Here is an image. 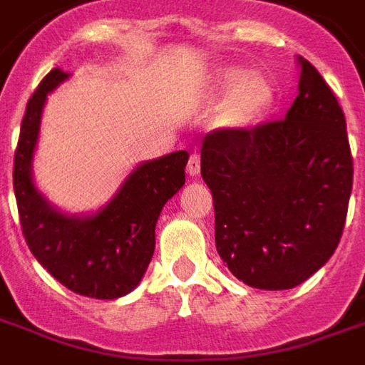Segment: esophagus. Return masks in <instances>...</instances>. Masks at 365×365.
<instances>
[{
  "label": "esophagus",
  "instance_id": "34e87169",
  "mask_svg": "<svg viewBox=\"0 0 365 365\" xmlns=\"http://www.w3.org/2000/svg\"><path fill=\"white\" fill-rule=\"evenodd\" d=\"M200 172H201V158L197 152H193V154L190 156V162H187V174H190L191 178H195Z\"/></svg>",
  "mask_w": 365,
  "mask_h": 365
}]
</instances>
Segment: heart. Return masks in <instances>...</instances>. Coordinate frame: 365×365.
Masks as SVG:
<instances>
[{
    "mask_svg": "<svg viewBox=\"0 0 365 365\" xmlns=\"http://www.w3.org/2000/svg\"><path fill=\"white\" fill-rule=\"evenodd\" d=\"M217 91H231L227 94L219 120L231 128L251 126L264 116L274 101V88L271 81L259 73L245 75L243 68L229 67L215 78Z\"/></svg>",
    "mask_w": 365,
    "mask_h": 365,
    "instance_id": "obj_1",
    "label": "heart"
}]
</instances>
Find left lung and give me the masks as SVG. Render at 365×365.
<instances>
[{
    "label": "left lung",
    "mask_w": 365,
    "mask_h": 365,
    "mask_svg": "<svg viewBox=\"0 0 365 365\" xmlns=\"http://www.w3.org/2000/svg\"><path fill=\"white\" fill-rule=\"evenodd\" d=\"M282 120L217 128L201 146L215 247L229 271L264 290L312 277L342 237L354 180L346 118L307 58Z\"/></svg>",
    "instance_id": "8db88e82"
}]
</instances>
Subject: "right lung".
I'll return each mask as SVG.
<instances>
[{"label":"right lung","instance_id":"add662e5","mask_svg":"<svg viewBox=\"0 0 365 365\" xmlns=\"http://www.w3.org/2000/svg\"><path fill=\"white\" fill-rule=\"evenodd\" d=\"M53 68L27 103L14 158V190L19 223L33 257L76 294L110 300L138 287L156 247L160 211L185 183V150L136 168L118 193L93 217L58 213L31 180L47 94L67 78Z\"/></svg>","mask_w":365,"mask_h":365}]
</instances>
